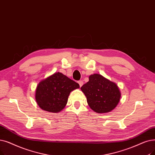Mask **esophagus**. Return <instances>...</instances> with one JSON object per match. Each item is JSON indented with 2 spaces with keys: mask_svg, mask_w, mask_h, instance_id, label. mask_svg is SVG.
Segmentation results:
<instances>
[{
  "mask_svg": "<svg viewBox=\"0 0 155 155\" xmlns=\"http://www.w3.org/2000/svg\"><path fill=\"white\" fill-rule=\"evenodd\" d=\"M78 83L79 84L80 87H82L83 85V84H84V82H83L82 80H79V81L78 82Z\"/></svg>",
  "mask_w": 155,
  "mask_h": 155,
  "instance_id": "esophagus-1",
  "label": "esophagus"
}]
</instances>
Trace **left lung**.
Here are the masks:
<instances>
[{
    "label": "left lung",
    "instance_id": "obj_1",
    "mask_svg": "<svg viewBox=\"0 0 155 155\" xmlns=\"http://www.w3.org/2000/svg\"><path fill=\"white\" fill-rule=\"evenodd\" d=\"M91 108L99 113L112 111L120 101V92L116 84L99 74L89 77V80L81 87Z\"/></svg>",
    "mask_w": 155,
    "mask_h": 155
}]
</instances>
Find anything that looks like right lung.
<instances>
[{
	"label": "right lung",
	"instance_id": "right-lung-1",
	"mask_svg": "<svg viewBox=\"0 0 155 155\" xmlns=\"http://www.w3.org/2000/svg\"><path fill=\"white\" fill-rule=\"evenodd\" d=\"M79 87V84L73 80L61 73H56L38 84L36 101L42 110L58 113L65 107L70 93Z\"/></svg>",
	"mask_w": 155,
	"mask_h": 155
}]
</instances>
